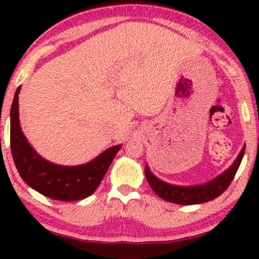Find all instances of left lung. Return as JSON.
Listing matches in <instances>:
<instances>
[{
    "label": "left lung",
    "instance_id": "obj_1",
    "mask_svg": "<svg viewBox=\"0 0 259 259\" xmlns=\"http://www.w3.org/2000/svg\"><path fill=\"white\" fill-rule=\"evenodd\" d=\"M245 144L243 145L242 150L239 151L238 156L236 160L232 163V165L228 169L217 176L215 178L208 180V182L202 183V184H194V185H177L170 184L168 182L159 179L148 164L145 165V178L148 180L149 185L151 189L154 190L158 197L161 199L166 200V202L176 203V204L182 205H192V204H200V203L209 202V200L215 199L217 197L222 194L229 184L233 180L236 176L237 170H238L241 161L244 155Z\"/></svg>",
    "mask_w": 259,
    "mask_h": 259
}]
</instances>
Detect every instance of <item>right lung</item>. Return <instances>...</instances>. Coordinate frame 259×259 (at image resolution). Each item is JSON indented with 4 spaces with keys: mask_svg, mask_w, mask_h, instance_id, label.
<instances>
[{
    "mask_svg": "<svg viewBox=\"0 0 259 259\" xmlns=\"http://www.w3.org/2000/svg\"><path fill=\"white\" fill-rule=\"evenodd\" d=\"M11 105V151L15 165L23 182L45 197L62 202H75L93 194L108 171L122 144L110 146L93 160L80 165H60L42 158L28 143L20 125L18 94Z\"/></svg>",
    "mask_w": 259,
    "mask_h": 259,
    "instance_id": "add662e5",
    "label": "right lung"
}]
</instances>
